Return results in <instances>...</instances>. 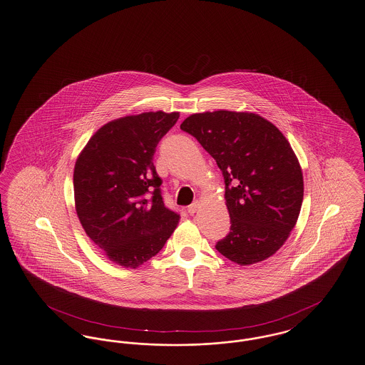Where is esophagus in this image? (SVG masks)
Returning <instances> with one entry per match:
<instances>
[{
  "label": "esophagus",
  "instance_id": "esophagus-1",
  "mask_svg": "<svg viewBox=\"0 0 365 365\" xmlns=\"http://www.w3.org/2000/svg\"><path fill=\"white\" fill-rule=\"evenodd\" d=\"M198 206H200L198 202H194V204L190 205L189 207H187V212H189L190 215H194V213H197V210H198Z\"/></svg>",
  "mask_w": 365,
  "mask_h": 365
}]
</instances>
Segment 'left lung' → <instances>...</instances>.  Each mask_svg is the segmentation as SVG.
I'll use <instances>...</instances> for the list:
<instances>
[{
    "label": "left lung",
    "instance_id": "8db88e82",
    "mask_svg": "<svg viewBox=\"0 0 365 365\" xmlns=\"http://www.w3.org/2000/svg\"><path fill=\"white\" fill-rule=\"evenodd\" d=\"M180 129L197 138L224 176L231 228L216 250L243 266L272 257L293 230L304 194L288 140L257 114L224 110L190 115Z\"/></svg>",
    "mask_w": 365,
    "mask_h": 365
}]
</instances>
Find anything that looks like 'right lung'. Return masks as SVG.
I'll use <instances>...</instances> for the list:
<instances>
[{
    "label": "right lung",
    "instance_id": "1",
    "mask_svg": "<svg viewBox=\"0 0 365 365\" xmlns=\"http://www.w3.org/2000/svg\"><path fill=\"white\" fill-rule=\"evenodd\" d=\"M179 113L119 118L96 131L74 165L77 216L110 261L137 267L155 257L179 215L163 200L153 155Z\"/></svg>",
    "mask_w": 365,
    "mask_h": 365
}]
</instances>
